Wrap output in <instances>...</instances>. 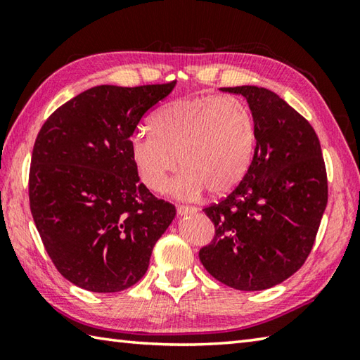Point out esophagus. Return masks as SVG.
<instances>
[{
  "mask_svg": "<svg viewBox=\"0 0 360 360\" xmlns=\"http://www.w3.org/2000/svg\"><path fill=\"white\" fill-rule=\"evenodd\" d=\"M193 212H197V208H195V206H188V205H179L178 206V214L179 216L193 214Z\"/></svg>",
  "mask_w": 360,
  "mask_h": 360,
  "instance_id": "obj_1",
  "label": "esophagus"
}]
</instances>
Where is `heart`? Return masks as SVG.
<instances>
[{"label":"heart","instance_id":"obj_1","mask_svg":"<svg viewBox=\"0 0 360 360\" xmlns=\"http://www.w3.org/2000/svg\"><path fill=\"white\" fill-rule=\"evenodd\" d=\"M255 141L254 115L238 96H187L163 106L152 130L133 133L130 154L150 191L165 192L181 163L176 192L191 198L208 188L217 197L245 178Z\"/></svg>","mask_w":360,"mask_h":360}]
</instances>
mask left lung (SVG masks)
I'll return each instance as SVG.
<instances>
[{
  "instance_id": "left-lung-1",
  "label": "left lung",
  "mask_w": 360,
  "mask_h": 360,
  "mask_svg": "<svg viewBox=\"0 0 360 360\" xmlns=\"http://www.w3.org/2000/svg\"><path fill=\"white\" fill-rule=\"evenodd\" d=\"M221 90L248 100L257 141L240 184L203 208L214 238L198 257L229 288L270 289L311 252L328 197L324 157L309 122L275 92L255 85Z\"/></svg>"
}]
</instances>
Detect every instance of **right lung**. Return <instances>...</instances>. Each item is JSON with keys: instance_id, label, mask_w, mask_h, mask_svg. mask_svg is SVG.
Masks as SVG:
<instances>
[{"instance_id": "right-lung-1", "label": "right lung", "mask_w": 360, "mask_h": 360, "mask_svg": "<svg viewBox=\"0 0 360 360\" xmlns=\"http://www.w3.org/2000/svg\"><path fill=\"white\" fill-rule=\"evenodd\" d=\"M173 82L98 85L41 127L28 176L30 210L60 275L90 292H120L148 271L176 214L139 182L130 138Z\"/></svg>"}]
</instances>
